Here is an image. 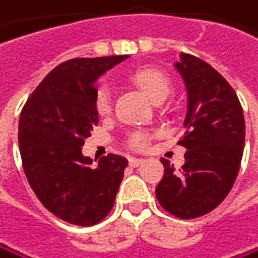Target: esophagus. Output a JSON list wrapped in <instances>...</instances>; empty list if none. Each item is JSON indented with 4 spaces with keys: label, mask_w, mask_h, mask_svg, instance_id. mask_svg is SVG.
Segmentation results:
<instances>
[{
    "label": "esophagus",
    "mask_w": 258,
    "mask_h": 258,
    "mask_svg": "<svg viewBox=\"0 0 258 258\" xmlns=\"http://www.w3.org/2000/svg\"><path fill=\"white\" fill-rule=\"evenodd\" d=\"M145 160L143 158H135V157H131L129 158V164L132 166V167H137V166H140L141 163H143Z\"/></svg>",
    "instance_id": "esophagus-1"
}]
</instances>
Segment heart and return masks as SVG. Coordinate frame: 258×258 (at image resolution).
Here are the masks:
<instances>
[{
	"instance_id": "obj_1",
	"label": "heart",
	"mask_w": 258,
	"mask_h": 258,
	"mask_svg": "<svg viewBox=\"0 0 258 258\" xmlns=\"http://www.w3.org/2000/svg\"><path fill=\"white\" fill-rule=\"evenodd\" d=\"M131 80L143 91L154 103L163 101L172 91L171 80L163 72L151 68H141L131 74ZM95 109L100 115H107L112 109V97L107 86H101L95 95ZM129 145L134 149H143L148 145V135L137 131L131 135Z\"/></svg>"
}]
</instances>
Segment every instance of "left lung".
Returning a JSON list of instances; mask_svg holds the SVG:
<instances>
[{"label": "left lung", "mask_w": 258, "mask_h": 258, "mask_svg": "<svg viewBox=\"0 0 258 258\" xmlns=\"http://www.w3.org/2000/svg\"><path fill=\"white\" fill-rule=\"evenodd\" d=\"M175 69L186 92L184 164L175 172L161 158L164 175L155 189L158 203L178 218L202 217L220 205L237 178L244 148V117L231 84L206 61L180 53Z\"/></svg>", "instance_id": "left-lung-1"}]
</instances>
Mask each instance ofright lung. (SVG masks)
I'll use <instances>...</instances> for the list:
<instances>
[{"mask_svg":"<svg viewBox=\"0 0 258 258\" xmlns=\"http://www.w3.org/2000/svg\"><path fill=\"white\" fill-rule=\"evenodd\" d=\"M127 55L74 58L61 62L27 98L18 145L30 187L61 220L92 226L110 212L127 160L109 154L92 166L81 149L98 124L97 80Z\"/></svg>","mask_w":258,"mask_h":258,"instance_id":"obj_1","label":"right lung"}]
</instances>
